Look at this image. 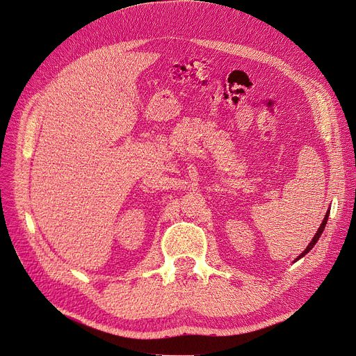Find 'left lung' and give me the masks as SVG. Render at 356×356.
<instances>
[{
	"label": "left lung",
	"instance_id": "obj_1",
	"mask_svg": "<svg viewBox=\"0 0 356 356\" xmlns=\"http://www.w3.org/2000/svg\"><path fill=\"white\" fill-rule=\"evenodd\" d=\"M328 217H330V210L327 211V214H325V217H324V220H322V224L319 225V229H318V232L315 233V236H314V238H312V241L308 244V247L298 255V258L297 260H300V258H302L307 252H309L311 250H312V247L316 244V241L319 240V237H321V234H322V232H324V229H325V225H327V221H328Z\"/></svg>",
	"mask_w": 356,
	"mask_h": 356
}]
</instances>
